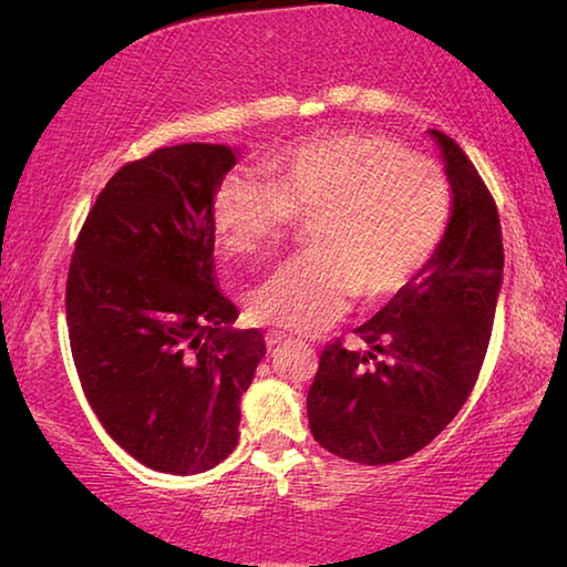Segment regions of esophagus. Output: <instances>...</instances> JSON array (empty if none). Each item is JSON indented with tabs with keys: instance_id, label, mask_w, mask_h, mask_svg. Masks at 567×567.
I'll return each mask as SVG.
<instances>
[{
	"instance_id": "esophagus-1",
	"label": "esophagus",
	"mask_w": 567,
	"mask_h": 567,
	"mask_svg": "<svg viewBox=\"0 0 567 567\" xmlns=\"http://www.w3.org/2000/svg\"><path fill=\"white\" fill-rule=\"evenodd\" d=\"M290 338H287L285 332H277V330H270L265 334V342H267V348H275V344H280V342H287Z\"/></svg>"
}]
</instances>
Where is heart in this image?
Masks as SVG:
<instances>
[{
	"mask_svg": "<svg viewBox=\"0 0 567 567\" xmlns=\"http://www.w3.org/2000/svg\"><path fill=\"white\" fill-rule=\"evenodd\" d=\"M267 179L227 175L213 197L217 243L260 257L310 227V255L249 295L262 324L318 332L352 297L380 302L422 272L447 233L453 187L435 157L368 132L322 134L267 165Z\"/></svg>",
	"mask_w": 567,
	"mask_h": 567,
	"instance_id": "obj_1",
	"label": "heart"
}]
</instances>
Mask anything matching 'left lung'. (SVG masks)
I'll return each instance as SVG.
<instances>
[{
  "label": "left lung",
  "instance_id": "left-lung-1",
  "mask_svg": "<svg viewBox=\"0 0 567 567\" xmlns=\"http://www.w3.org/2000/svg\"><path fill=\"white\" fill-rule=\"evenodd\" d=\"M453 187L447 233L422 272L354 334L324 344L307 392L310 433L332 455L385 465L443 433L473 392L503 285V233L491 189L445 132L430 130Z\"/></svg>",
  "mask_w": 567,
  "mask_h": 567
}]
</instances>
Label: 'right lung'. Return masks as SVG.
I'll return each mask as SVG.
<instances>
[{
  "instance_id": "obj_1",
  "label": "right lung",
  "mask_w": 567,
  "mask_h": 567,
  "mask_svg": "<svg viewBox=\"0 0 567 567\" xmlns=\"http://www.w3.org/2000/svg\"><path fill=\"white\" fill-rule=\"evenodd\" d=\"M235 167L225 145L159 147L110 177L76 235L66 328L94 415L159 473L195 475L237 445L239 398L265 358L233 330L215 285L213 197Z\"/></svg>"
}]
</instances>
